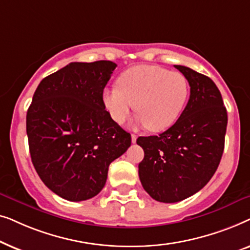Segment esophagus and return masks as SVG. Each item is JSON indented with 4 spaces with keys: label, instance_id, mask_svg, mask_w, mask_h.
Here are the masks:
<instances>
[{
    "label": "esophagus",
    "instance_id": "1",
    "mask_svg": "<svg viewBox=\"0 0 250 250\" xmlns=\"http://www.w3.org/2000/svg\"><path fill=\"white\" fill-rule=\"evenodd\" d=\"M131 138H132V143H135L136 142V139H138V136H136L135 134H132Z\"/></svg>",
    "mask_w": 250,
    "mask_h": 250
}]
</instances>
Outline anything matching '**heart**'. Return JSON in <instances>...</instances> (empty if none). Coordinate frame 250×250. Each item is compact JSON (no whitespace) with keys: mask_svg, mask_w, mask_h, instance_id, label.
<instances>
[{"mask_svg":"<svg viewBox=\"0 0 250 250\" xmlns=\"http://www.w3.org/2000/svg\"><path fill=\"white\" fill-rule=\"evenodd\" d=\"M118 87L104 88L102 102L117 124L134 107L135 121L151 132H162L175 124L189 100V82L183 74L160 66L132 67L118 78Z\"/></svg>","mask_w":250,"mask_h":250,"instance_id":"1","label":"heart"}]
</instances>
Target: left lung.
Segmentation results:
<instances>
[{"label": "left lung", "instance_id": "1", "mask_svg": "<svg viewBox=\"0 0 250 250\" xmlns=\"http://www.w3.org/2000/svg\"><path fill=\"white\" fill-rule=\"evenodd\" d=\"M190 85L187 107L175 124L159 135L140 136L145 158L139 164L143 189L160 203H177L203 189L220 165L228 114L209 77L175 66Z\"/></svg>", "mask_w": 250, "mask_h": 250}]
</instances>
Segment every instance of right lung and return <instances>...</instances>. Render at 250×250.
Listing matches in <instances>:
<instances>
[{
  "instance_id": "obj_1",
  "label": "right lung",
  "mask_w": 250,
  "mask_h": 250,
  "mask_svg": "<svg viewBox=\"0 0 250 250\" xmlns=\"http://www.w3.org/2000/svg\"><path fill=\"white\" fill-rule=\"evenodd\" d=\"M117 64L70 62L43 78L26 117L33 165L51 191L69 201L100 192L111 162L131 146V134L102 102Z\"/></svg>"
}]
</instances>
